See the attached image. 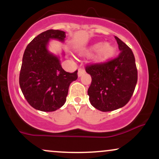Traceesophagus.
<instances>
[{"label": "esophagus", "instance_id": "1", "mask_svg": "<svg viewBox=\"0 0 159 159\" xmlns=\"http://www.w3.org/2000/svg\"><path fill=\"white\" fill-rule=\"evenodd\" d=\"M85 70L84 69H79L78 71V77H81V76L83 75V74H84Z\"/></svg>", "mask_w": 159, "mask_h": 159}]
</instances>
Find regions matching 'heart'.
<instances>
[{
	"mask_svg": "<svg viewBox=\"0 0 159 159\" xmlns=\"http://www.w3.org/2000/svg\"><path fill=\"white\" fill-rule=\"evenodd\" d=\"M116 48L114 45L111 43H103L102 42L96 43L94 44L90 45V46L84 48L81 51V54L88 55L91 53L96 52L95 54L93 56L92 61L96 63H105L110 61L111 58L114 56L116 53Z\"/></svg>",
	"mask_w": 159,
	"mask_h": 159,
	"instance_id": "1",
	"label": "heart"
}]
</instances>
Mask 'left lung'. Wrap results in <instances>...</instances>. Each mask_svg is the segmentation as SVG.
I'll return each instance as SVG.
<instances>
[{
  "label": "left lung",
  "mask_w": 159,
  "mask_h": 159,
  "mask_svg": "<svg viewBox=\"0 0 159 159\" xmlns=\"http://www.w3.org/2000/svg\"><path fill=\"white\" fill-rule=\"evenodd\" d=\"M120 51L112 61L86 67L92 82L87 93L90 104L104 111L116 110L125 106L132 97L138 81V70L132 51L115 36Z\"/></svg>",
  "instance_id": "left-lung-1"
}]
</instances>
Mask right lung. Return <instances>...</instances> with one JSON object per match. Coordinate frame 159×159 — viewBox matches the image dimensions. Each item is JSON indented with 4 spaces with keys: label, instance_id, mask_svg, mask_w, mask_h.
<instances>
[{
    "label": "right lung",
    "instance_id": "1",
    "mask_svg": "<svg viewBox=\"0 0 159 159\" xmlns=\"http://www.w3.org/2000/svg\"><path fill=\"white\" fill-rule=\"evenodd\" d=\"M65 38L64 31L48 30L36 36L24 53L20 87L27 102L36 110L51 112L61 108L66 101L69 85L78 78L77 70L66 72L60 57L48 49L51 39L63 43Z\"/></svg>",
    "mask_w": 159,
    "mask_h": 159
}]
</instances>
